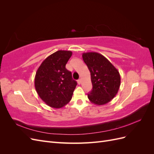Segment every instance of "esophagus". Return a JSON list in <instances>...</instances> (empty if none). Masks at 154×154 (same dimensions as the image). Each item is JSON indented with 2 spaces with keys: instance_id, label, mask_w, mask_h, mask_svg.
Here are the masks:
<instances>
[{
  "instance_id": "obj_1",
  "label": "esophagus",
  "mask_w": 154,
  "mask_h": 154,
  "mask_svg": "<svg viewBox=\"0 0 154 154\" xmlns=\"http://www.w3.org/2000/svg\"><path fill=\"white\" fill-rule=\"evenodd\" d=\"M78 84L79 85H80L81 84V82H82V81H81V80H80V79H79V80H78Z\"/></svg>"
}]
</instances>
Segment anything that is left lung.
I'll return each mask as SVG.
<instances>
[{
	"label": "left lung",
	"instance_id": "obj_1",
	"mask_svg": "<svg viewBox=\"0 0 154 154\" xmlns=\"http://www.w3.org/2000/svg\"><path fill=\"white\" fill-rule=\"evenodd\" d=\"M82 58L91 72L92 84V91L88 94V100L97 105L109 103L117 94L120 87L118 69L100 53H84Z\"/></svg>",
	"mask_w": 154,
	"mask_h": 154
}]
</instances>
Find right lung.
<instances>
[{"label":"right lung","instance_id":"1","mask_svg":"<svg viewBox=\"0 0 154 154\" xmlns=\"http://www.w3.org/2000/svg\"><path fill=\"white\" fill-rule=\"evenodd\" d=\"M71 51H58L46 58L36 72L35 87L40 98L48 106L62 108L71 101L77 82L66 68Z\"/></svg>","mask_w":154,"mask_h":154}]
</instances>
